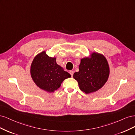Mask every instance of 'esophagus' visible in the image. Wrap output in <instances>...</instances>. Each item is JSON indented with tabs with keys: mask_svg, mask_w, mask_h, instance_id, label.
<instances>
[{
	"mask_svg": "<svg viewBox=\"0 0 135 135\" xmlns=\"http://www.w3.org/2000/svg\"><path fill=\"white\" fill-rule=\"evenodd\" d=\"M69 73H70V75H71V76H73V74H74V71L71 70V71H70V72H69Z\"/></svg>",
	"mask_w": 135,
	"mask_h": 135,
	"instance_id": "obj_1",
	"label": "esophagus"
}]
</instances>
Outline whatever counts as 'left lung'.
Returning a JSON list of instances; mask_svg holds the SVG:
<instances>
[{"mask_svg": "<svg viewBox=\"0 0 135 135\" xmlns=\"http://www.w3.org/2000/svg\"><path fill=\"white\" fill-rule=\"evenodd\" d=\"M79 69L73 77L78 82L80 90L87 94L99 90L107 82L109 75L107 59L97 53H93L90 58L81 59Z\"/></svg>", "mask_w": 135, "mask_h": 135, "instance_id": "1", "label": "left lung"}]
</instances>
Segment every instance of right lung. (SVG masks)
<instances>
[{"mask_svg":"<svg viewBox=\"0 0 135 135\" xmlns=\"http://www.w3.org/2000/svg\"><path fill=\"white\" fill-rule=\"evenodd\" d=\"M56 60V58L50 57L43 51L35 57L31 65V75L35 83L49 92H54L65 79L71 77Z\"/></svg>","mask_w":135,"mask_h":135,"instance_id":"1","label":"right lung"}]
</instances>
